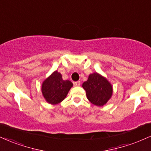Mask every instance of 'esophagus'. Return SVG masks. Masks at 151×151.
<instances>
[{
	"mask_svg": "<svg viewBox=\"0 0 151 151\" xmlns=\"http://www.w3.org/2000/svg\"><path fill=\"white\" fill-rule=\"evenodd\" d=\"M80 84H81V81H75V82H74V85L75 86H80Z\"/></svg>",
	"mask_w": 151,
	"mask_h": 151,
	"instance_id": "1",
	"label": "esophagus"
}]
</instances>
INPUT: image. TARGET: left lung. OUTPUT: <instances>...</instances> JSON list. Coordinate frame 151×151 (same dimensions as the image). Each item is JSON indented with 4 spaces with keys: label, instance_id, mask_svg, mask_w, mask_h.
<instances>
[{
    "label": "left lung",
    "instance_id": "1",
    "mask_svg": "<svg viewBox=\"0 0 151 151\" xmlns=\"http://www.w3.org/2000/svg\"><path fill=\"white\" fill-rule=\"evenodd\" d=\"M87 99L97 106H103L111 98L112 87L105 78L98 73L90 74L88 80L82 84Z\"/></svg>",
    "mask_w": 151,
    "mask_h": 151
}]
</instances>
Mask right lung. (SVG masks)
I'll list each match as a JSON object with an SVG mask.
<instances>
[{
	"label": "right lung",
	"instance_id": "add662e5",
	"mask_svg": "<svg viewBox=\"0 0 151 151\" xmlns=\"http://www.w3.org/2000/svg\"><path fill=\"white\" fill-rule=\"evenodd\" d=\"M72 85L70 81L63 80L61 74L55 71L43 81L41 90L47 102L55 105L65 99Z\"/></svg>",
	"mask_w": 151,
	"mask_h": 151
}]
</instances>
